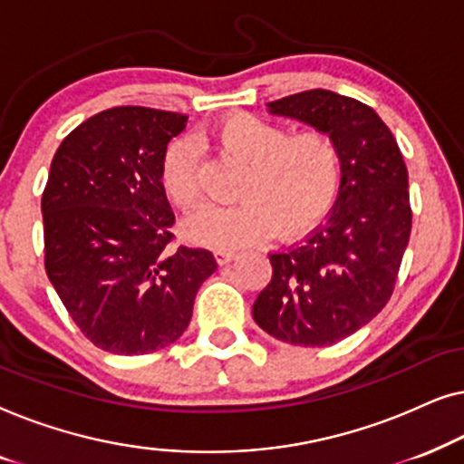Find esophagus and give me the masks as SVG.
I'll use <instances>...</instances> for the list:
<instances>
[{
    "label": "esophagus",
    "mask_w": 464,
    "mask_h": 464,
    "mask_svg": "<svg viewBox=\"0 0 464 464\" xmlns=\"http://www.w3.org/2000/svg\"><path fill=\"white\" fill-rule=\"evenodd\" d=\"M237 257H238L237 251H230V249L215 251V259H218V264H227V262H232V259H237Z\"/></svg>",
    "instance_id": "esophagus-1"
}]
</instances>
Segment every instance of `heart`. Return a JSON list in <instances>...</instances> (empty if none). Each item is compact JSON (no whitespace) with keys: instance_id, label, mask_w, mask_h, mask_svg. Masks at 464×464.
I'll list each match as a JSON object with an SVG mask.
<instances>
[{"instance_id":"heart-1","label":"heart","mask_w":464,"mask_h":464,"mask_svg":"<svg viewBox=\"0 0 464 464\" xmlns=\"http://www.w3.org/2000/svg\"><path fill=\"white\" fill-rule=\"evenodd\" d=\"M281 124L237 111L221 118L211 141L221 154L245 164L232 207H205L183 230L211 249H237L272 232L300 237L329 211L342 179V151L325 130L287 135ZM160 183L167 198L192 208L200 198L198 154L189 139L170 143L162 158Z\"/></svg>"}]
</instances>
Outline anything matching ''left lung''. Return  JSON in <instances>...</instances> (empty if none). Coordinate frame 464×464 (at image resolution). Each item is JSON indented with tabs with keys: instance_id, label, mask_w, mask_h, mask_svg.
<instances>
[{
	"instance_id": "obj_1",
	"label": "left lung",
	"mask_w": 464,
	"mask_h": 464,
	"mask_svg": "<svg viewBox=\"0 0 464 464\" xmlns=\"http://www.w3.org/2000/svg\"><path fill=\"white\" fill-rule=\"evenodd\" d=\"M268 110L334 135L342 181L325 224L270 253L272 281L253 304V319L287 344L329 346L391 300L411 232L408 167L389 126L357 99L314 88Z\"/></svg>"
}]
</instances>
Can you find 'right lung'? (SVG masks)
<instances>
[{
    "label": "right lung",
    "mask_w": 464,
    "mask_h": 464,
    "mask_svg": "<svg viewBox=\"0 0 464 464\" xmlns=\"http://www.w3.org/2000/svg\"><path fill=\"white\" fill-rule=\"evenodd\" d=\"M188 116L111 107L63 139L42 194L44 266L80 332L113 354L173 344L213 253L175 246L162 158Z\"/></svg>",
    "instance_id": "add662e5"
}]
</instances>
